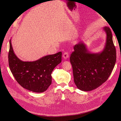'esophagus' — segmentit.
<instances>
[{"label": "esophagus", "instance_id": "esophagus-1", "mask_svg": "<svg viewBox=\"0 0 121 121\" xmlns=\"http://www.w3.org/2000/svg\"><path fill=\"white\" fill-rule=\"evenodd\" d=\"M63 58L65 59H67L69 57L68 52H65L63 54Z\"/></svg>", "mask_w": 121, "mask_h": 121}]
</instances>
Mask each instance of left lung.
<instances>
[{"instance_id": "obj_1", "label": "left lung", "mask_w": 121, "mask_h": 121, "mask_svg": "<svg viewBox=\"0 0 121 121\" xmlns=\"http://www.w3.org/2000/svg\"><path fill=\"white\" fill-rule=\"evenodd\" d=\"M106 34L102 52L92 53L82 41L75 44L70 57L74 83L78 89L90 91L102 85L108 78L116 61V51L110 29L104 27Z\"/></svg>"}]
</instances>
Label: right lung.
<instances>
[{
	"label": "right lung",
	"instance_id": "right-lung-1",
	"mask_svg": "<svg viewBox=\"0 0 121 121\" xmlns=\"http://www.w3.org/2000/svg\"><path fill=\"white\" fill-rule=\"evenodd\" d=\"M62 52L43 56L34 61H23L17 58L13 48L11 39L8 54L10 70L19 84L36 93L46 91L52 84V73L61 62Z\"/></svg>",
	"mask_w": 121,
	"mask_h": 121
}]
</instances>
